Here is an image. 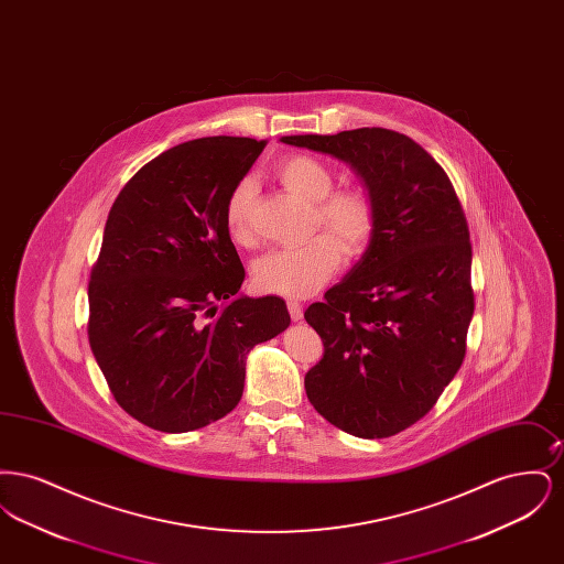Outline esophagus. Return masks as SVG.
Returning <instances> with one entry per match:
<instances>
[{"label":"esophagus","instance_id":"esophagus-1","mask_svg":"<svg viewBox=\"0 0 564 564\" xmlns=\"http://www.w3.org/2000/svg\"><path fill=\"white\" fill-rule=\"evenodd\" d=\"M288 311H290V317H292L294 322L302 319V304H300V302L290 300V302H288Z\"/></svg>","mask_w":564,"mask_h":564}]
</instances>
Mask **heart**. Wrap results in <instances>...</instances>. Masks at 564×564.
<instances>
[{"label": "heart", "mask_w": 564, "mask_h": 564, "mask_svg": "<svg viewBox=\"0 0 564 564\" xmlns=\"http://www.w3.org/2000/svg\"><path fill=\"white\" fill-rule=\"evenodd\" d=\"M274 177L295 196L311 203V228L317 235L297 247L272 249L253 262V283L264 294L306 297L315 294L338 270L343 249L359 256L372 241L378 207L370 189H334V173L325 162L308 154H292L274 164ZM256 188L251 180L237 182L224 203V224L232 241L251 242V207ZM337 239L334 240L330 235Z\"/></svg>", "instance_id": "obj_1"}]
</instances>
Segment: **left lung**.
<instances>
[{
	"instance_id": "obj_1",
	"label": "left lung",
	"mask_w": 564,
	"mask_h": 564,
	"mask_svg": "<svg viewBox=\"0 0 564 564\" xmlns=\"http://www.w3.org/2000/svg\"><path fill=\"white\" fill-rule=\"evenodd\" d=\"M281 141L350 164L378 207L361 260L304 313L323 340L306 395L350 435H395L430 412L465 359L474 290L463 207L446 171L405 134L372 127Z\"/></svg>"
}]
</instances>
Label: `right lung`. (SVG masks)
<instances>
[{"label": "right lung", "instance_id": "right-lung-1", "mask_svg": "<svg viewBox=\"0 0 564 564\" xmlns=\"http://www.w3.org/2000/svg\"><path fill=\"white\" fill-rule=\"evenodd\" d=\"M267 141L203 137L143 164L109 209L88 283V343L139 423L200 430L241 402L247 352L290 325L281 297L239 294L228 192Z\"/></svg>", "mask_w": 564, "mask_h": 564}]
</instances>
